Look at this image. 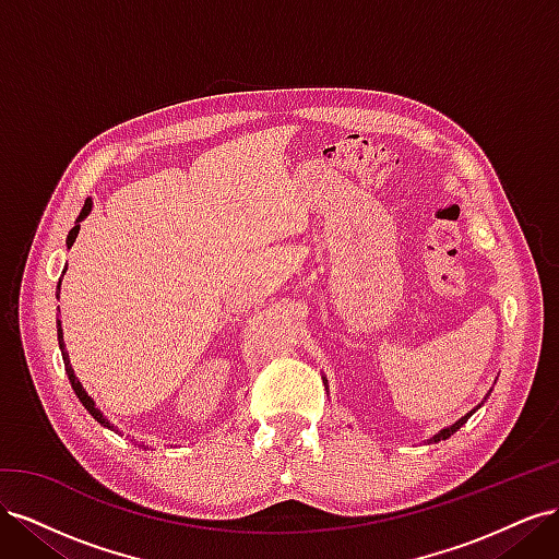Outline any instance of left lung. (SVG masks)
<instances>
[{
	"label": "left lung",
	"instance_id": "8db88e82",
	"mask_svg": "<svg viewBox=\"0 0 559 559\" xmlns=\"http://www.w3.org/2000/svg\"><path fill=\"white\" fill-rule=\"evenodd\" d=\"M321 380H324V384H326V386H329V380H326V378H324V376H321ZM487 396H489V392H487V394H485V399H487ZM480 405H483V403H480ZM480 405H476V408H473V411H471V413H466V415H464V417H460V419H456V421H454V425H450V427H445V429H441V431H438V433H433V436H431V438H427V443H438V441H445V438H450V436H452V433H454V431H456V429H462V427H464V425H466V419H468V417H471V415H473V413H476V411H478V408H480Z\"/></svg>",
	"mask_w": 559,
	"mask_h": 559
}]
</instances>
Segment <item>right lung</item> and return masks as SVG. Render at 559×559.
Returning a JSON list of instances; mask_svg holds the SVG:
<instances>
[{
  "mask_svg": "<svg viewBox=\"0 0 559 559\" xmlns=\"http://www.w3.org/2000/svg\"><path fill=\"white\" fill-rule=\"evenodd\" d=\"M93 212V200L91 198H86V202H83V210H81V214L76 216V222H74V228L70 230V235H67V249H72V245L76 242V235H79V230H81V222L83 218H86L88 214ZM67 273V265H64V270H62V275ZM60 284H62V277H60V282H58V289H56V296L60 298ZM60 310V308H58ZM56 324H58V345H60V352H62V361H64V370H67V378H70V382H72V389H74V394L79 396V401L83 403V408H86L99 425L103 427H107V429H114L111 427V421L103 415V411L99 408H95V401L88 396V392L86 389H83V384L79 382V378L74 376V368H72V364H70V352L64 349V341H62V321L60 319H56ZM144 450H148V445H142Z\"/></svg>",
  "mask_w": 559,
  "mask_h": 559,
  "instance_id": "1",
  "label": "right lung"
}]
</instances>
